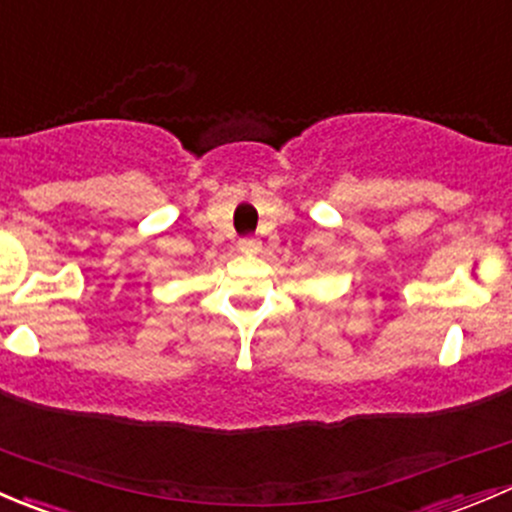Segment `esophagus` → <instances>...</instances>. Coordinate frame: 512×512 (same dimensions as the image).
I'll return each instance as SVG.
<instances>
[{
	"label": "esophagus",
	"mask_w": 512,
	"mask_h": 512,
	"mask_svg": "<svg viewBox=\"0 0 512 512\" xmlns=\"http://www.w3.org/2000/svg\"><path fill=\"white\" fill-rule=\"evenodd\" d=\"M237 250H240L242 255H257V252L262 250V242L257 240V237H242V240L237 242Z\"/></svg>",
	"instance_id": "obj_1"
}]
</instances>
